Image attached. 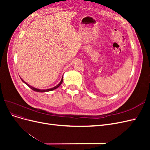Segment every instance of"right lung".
<instances>
[{"mask_svg":"<svg viewBox=\"0 0 150 150\" xmlns=\"http://www.w3.org/2000/svg\"><path fill=\"white\" fill-rule=\"evenodd\" d=\"M22 81H23V82L27 85V86H28L30 88V89H32L33 90H34V91H36V92H40V93H44V92H47V91H52V90H54V89H56V88H57L58 87H59V86H61V84H62V81H63V77H62V79H61V82L59 83V84H58L56 86H55V87H54V88H51V89H36V88H34V87H33V86H30V85H29L28 83H26L25 81H24L22 79Z\"/></svg>","mask_w":150,"mask_h":150,"instance_id":"obj_1","label":"right lung"}]
</instances>
